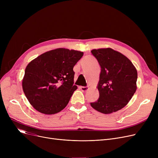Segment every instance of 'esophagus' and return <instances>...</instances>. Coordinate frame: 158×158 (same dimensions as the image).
<instances>
[{
  "label": "esophagus",
  "mask_w": 158,
  "mask_h": 158,
  "mask_svg": "<svg viewBox=\"0 0 158 158\" xmlns=\"http://www.w3.org/2000/svg\"><path fill=\"white\" fill-rule=\"evenodd\" d=\"M80 89L82 91V92H86V91L88 90V86H81Z\"/></svg>",
  "instance_id": "esophagus-1"
}]
</instances>
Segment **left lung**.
Listing matches in <instances>:
<instances>
[{
    "instance_id": "1",
    "label": "left lung",
    "mask_w": 158,
    "mask_h": 158,
    "mask_svg": "<svg viewBox=\"0 0 158 158\" xmlns=\"http://www.w3.org/2000/svg\"><path fill=\"white\" fill-rule=\"evenodd\" d=\"M91 52L101 68L97 86L99 98L91 106L104 114L122 109L137 88L136 68L127 57L111 48L94 49Z\"/></svg>"
}]
</instances>
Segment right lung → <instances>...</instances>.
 Listing matches in <instances>:
<instances>
[{
	"label": "right lung",
	"mask_w": 158,
	"mask_h": 158,
	"mask_svg": "<svg viewBox=\"0 0 158 158\" xmlns=\"http://www.w3.org/2000/svg\"><path fill=\"white\" fill-rule=\"evenodd\" d=\"M83 52L60 48L41 54L25 70L23 91L38 111L52 114L63 110L77 87L73 66Z\"/></svg>",
	"instance_id": "1"
}]
</instances>
